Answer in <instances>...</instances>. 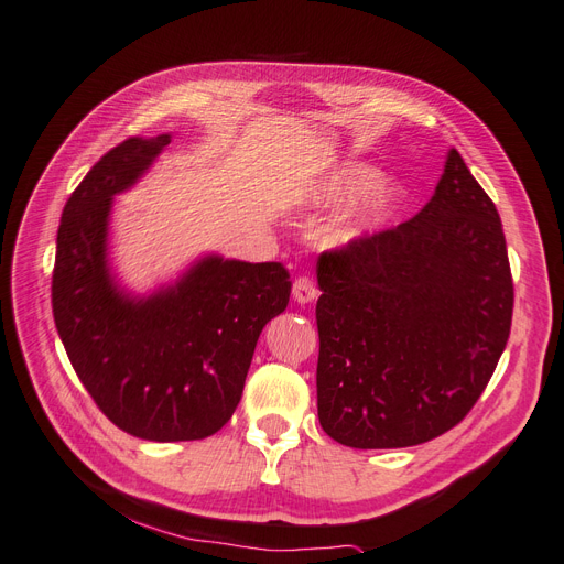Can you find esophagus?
Here are the masks:
<instances>
[{
	"instance_id": "obj_1",
	"label": "esophagus",
	"mask_w": 564,
	"mask_h": 564,
	"mask_svg": "<svg viewBox=\"0 0 564 564\" xmlns=\"http://www.w3.org/2000/svg\"><path fill=\"white\" fill-rule=\"evenodd\" d=\"M317 297V288L311 276H297L295 283H292V300L297 304H308Z\"/></svg>"
}]
</instances>
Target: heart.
Returning a JSON list of instances; mask_svg holds the SVG:
<instances>
[{"instance_id": "b5f03b06", "label": "heart", "mask_w": 564, "mask_h": 564, "mask_svg": "<svg viewBox=\"0 0 564 564\" xmlns=\"http://www.w3.org/2000/svg\"><path fill=\"white\" fill-rule=\"evenodd\" d=\"M357 198V207L338 226L340 239H352L382 226L399 200V191L389 184H380L376 167L355 163L308 186L302 200L308 207H338Z\"/></svg>"}]
</instances>
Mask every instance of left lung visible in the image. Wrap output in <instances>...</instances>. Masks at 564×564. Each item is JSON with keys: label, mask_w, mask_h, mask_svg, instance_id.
I'll use <instances>...</instances> for the list:
<instances>
[{"label": "left lung", "mask_w": 564, "mask_h": 564, "mask_svg": "<svg viewBox=\"0 0 564 564\" xmlns=\"http://www.w3.org/2000/svg\"><path fill=\"white\" fill-rule=\"evenodd\" d=\"M317 285V417L336 443L422 445L473 410L513 283L498 209L456 150L420 214L329 251Z\"/></svg>", "instance_id": "8db88e82"}]
</instances>
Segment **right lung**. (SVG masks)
I'll return each instance as SVG.
<instances>
[{"label":"right lung","mask_w":564,"mask_h":564,"mask_svg":"<svg viewBox=\"0 0 564 564\" xmlns=\"http://www.w3.org/2000/svg\"><path fill=\"white\" fill-rule=\"evenodd\" d=\"M167 144V133L129 138L101 156L64 207L53 269V315L70 366L117 429L154 443L203 440L232 417L258 336L292 288L281 262L221 256L150 297L115 283L112 198Z\"/></svg>","instance_id":"add662e5"}]
</instances>
